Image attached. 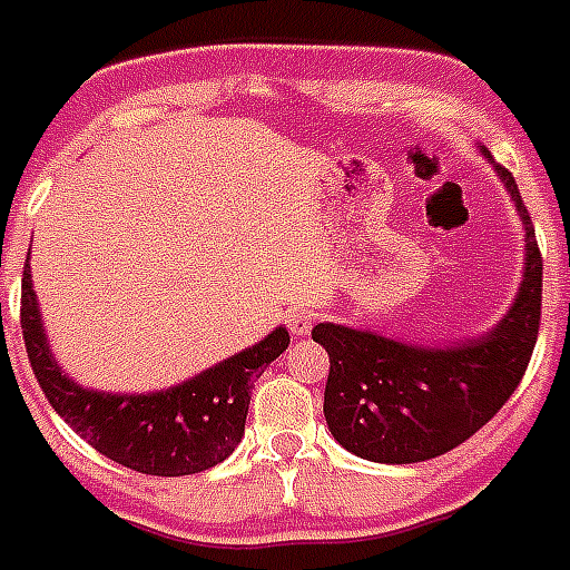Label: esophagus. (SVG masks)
<instances>
[{
  "label": "esophagus",
  "instance_id": "1",
  "mask_svg": "<svg viewBox=\"0 0 570 570\" xmlns=\"http://www.w3.org/2000/svg\"><path fill=\"white\" fill-rule=\"evenodd\" d=\"M313 318H316V313L307 307H293L289 313H286V322H289V331L295 333V336H307L309 327H313Z\"/></svg>",
  "mask_w": 570,
  "mask_h": 570
}]
</instances>
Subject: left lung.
Segmentation results:
<instances>
[{
    "mask_svg": "<svg viewBox=\"0 0 570 570\" xmlns=\"http://www.w3.org/2000/svg\"><path fill=\"white\" fill-rule=\"evenodd\" d=\"M494 173L524 225V277L492 331L419 345L333 322L313 327V340L331 357L327 428L345 451L363 460L406 465L442 456L492 421L524 377L539 336L541 254L515 178L503 166H494Z\"/></svg>",
    "mask_w": 570,
    "mask_h": 570,
    "instance_id": "8db88e82",
    "label": "left lung"
}]
</instances>
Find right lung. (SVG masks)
Segmentation results:
<instances>
[{
  "instance_id": "right-lung-1",
  "label": "right lung",
  "mask_w": 570,
  "mask_h": 570,
  "mask_svg": "<svg viewBox=\"0 0 570 570\" xmlns=\"http://www.w3.org/2000/svg\"><path fill=\"white\" fill-rule=\"evenodd\" d=\"M22 340L55 413L108 460L125 469L184 478L219 465L243 442L252 383L289 345L286 327L196 377L157 392H96L58 365L37 307L31 266L22 272Z\"/></svg>"
}]
</instances>
